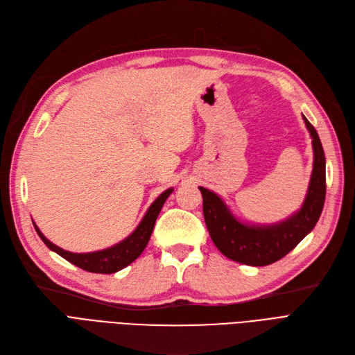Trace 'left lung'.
<instances>
[{
    "label": "left lung",
    "mask_w": 355,
    "mask_h": 355,
    "mask_svg": "<svg viewBox=\"0 0 355 355\" xmlns=\"http://www.w3.org/2000/svg\"><path fill=\"white\" fill-rule=\"evenodd\" d=\"M303 120L312 136L313 169L304 202L288 219L274 225L242 223L218 194L198 187L203 196V214L210 238L229 259L254 267L272 264L296 248L318 223L327 193L325 153L318 132L304 116Z\"/></svg>",
    "instance_id": "1"
}]
</instances>
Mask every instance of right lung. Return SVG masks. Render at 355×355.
Masks as SVG:
<instances>
[{"label":"right lung","instance_id":"obj_1","mask_svg":"<svg viewBox=\"0 0 355 355\" xmlns=\"http://www.w3.org/2000/svg\"><path fill=\"white\" fill-rule=\"evenodd\" d=\"M173 191H174V189H168L162 194H159V197L150 205V207L145 213L141 223L137 225V227L126 239H123L121 242L110 246V248L101 250V251L85 252V254H76V252L65 251L46 238L40 232V229L36 226L35 222H33V225H35L37 235L44 242V245L48 246L49 250L55 251L56 254L65 258L67 261H69L71 264L80 267L85 271H89V272L112 274V272L120 271L125 267H128L129 264H132L133 261L144 252V250L146 248V245L150 239L153 226H155L157 218L165 203V200Z\"/></svg>","mask_w":355,"mask_h":355}]
</instances>
